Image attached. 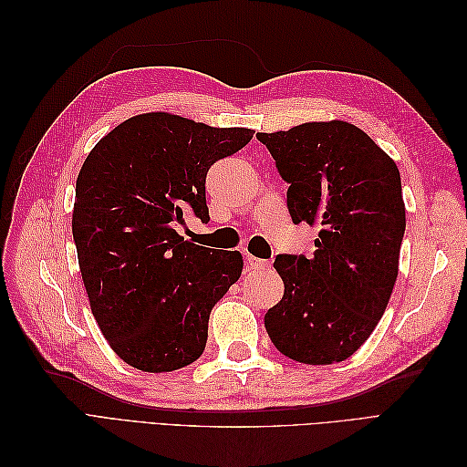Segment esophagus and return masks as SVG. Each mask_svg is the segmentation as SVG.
I'll return each instance as SVG.
<instances>
[{"label": "esophagus", "mask_w": 467, "mask_h": 467, "mask_svg": "<svg viewBox=\"0 0 467 467\" xmlns=\"http://www.w3.org/2000/svg\"><path fill=\"white\" fill-rule=\"evenodd\" d=\"M245 261H247V268H249V271H261V268H268V266H271V263H268V261L257 259V257H253V255H247Z\"/></svg>", "instance_id": "34e87169"}]
</instances>
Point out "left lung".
Returning <instances> with one entry per match:
<instances>
[{
	"label": "left lung",
	"mask_w": 467,
	"mask_h": 467,
	"mask_svg": "<svg viewBox=\"0 0 467 467\" xmlns=\"http://www.w3.org/2000/svg\"><path fill=\"white\" fill-rule=\"evenodd\" d=\"M288 182L294 223L319 225L316 251L278 255L285 296L265 314L282 355L304 364L347 360L386 312L405 234L401 175L389 155L343 120L257 132Z\"/></svg>",
	"instance_id": "1"
}]
</instances>
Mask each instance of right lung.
I'll return each instance as SVG.
<instances>
[{"label":"right lung","mask_w":467,"mask_h":467,"mask_svg":"<svg viewBox=\"0 0 467 467\" xmlns=\"http://www.w3.org/2000/svg\"><path fill=\"white\" fill-rule=\"evenodd\" d=\"M251 138L148 112L109 132L81 167L72 220L81 278L99 329L138 370L199 358L212 307L242 276V253L194 245L175 228L185 214L208 223V169Z\"/></svg>","instance_id":"obj_1"}]
</instances>
